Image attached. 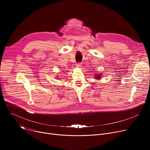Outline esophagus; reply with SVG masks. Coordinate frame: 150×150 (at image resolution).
Masks as SVG:
<instances>
[{
  "instance_id": "1",
  "label": "esophagus",
  "mask_w": 150,
  "mask_h": 150,
  "mask_svg": "<svg viewBox=\"0 0 150 150\" xmlns=\"http://www.w3.org/2000/svg\"><path fill=\"white\" fill-rule=\"evenodd\" d=\"M81 63H77L76 64V68H80L81 67Z\"/></svg>"
}]
</instances>
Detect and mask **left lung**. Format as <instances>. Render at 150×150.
Returning a JSON list of instances; mask_svg holds the SVG:
<instances>
[{
    "instance_id": "1",
    "label": "left lung",
    "mask_w": 150,
    "mask_h": 150,
    "mask_svg": "<svg viewBox=\"0 0 150 150\" xmlns=\"http://www.w3.org/2000/svg\"><path fill=\"white\" fill-rule=\"evenodd\" d=\"M100 76H101V75H97V77H96V78H97V79H99V78H100Z\"/></svg>"
}]
</instances>
